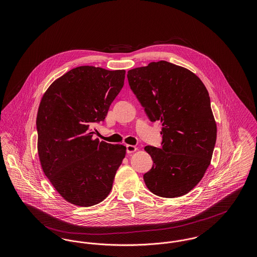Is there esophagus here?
<instances>
[{"label": "esophagus", "instance_id": "obj_1", "mask_svg": "<svg viewBox=\"0 0 257 257\" xmlns=\"http://www.w3.org/2000/svg\"><path fill=\"white\" fill-rule=\"evenodd\" d=\"M137 149H138V148H137V147H135V146H131V145L126 146V151H127V153H134Z\"/></svg>", "mask_w": 257, "mask_h": 257}]
</instances>
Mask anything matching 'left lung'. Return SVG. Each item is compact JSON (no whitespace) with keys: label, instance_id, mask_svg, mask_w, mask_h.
I'll return each mask as SVG.
<instances>
[{"label":"left lung","instance_id":"left-lung-1","mask_svg":"<svg viewBox=\"0 0 257 257\" xmlns=\"http://www.w3.org/2000/svg\"><path fill=\"white\" fill-rule=\"evenodd\" d=\"M128 82L147 116L162 123V147H145L153 160L144 175L148 190L162 197L188 194L202 179L217 139L207 89L187 68L166 61L131 69Z\"/></svg>","mask_w":257,"mask_h":257}]
</instances>
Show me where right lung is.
<instances>
[{
	"label": "right lung",
	"instance_id": "right-lung-1",
	"mask_svg": "<svg viewBox=\"0 0 257 257\" xmlns=\"http://www.w3.org/2000/svg\"><path fill=\"white\" fill-rule=\"evenodd\" d=\"M125 70L89 65L71 69L43 94L37 116V150L44 174L63 199L89 207L110 194L126 154L122 145L93 139L124 85Z\"/></svg>",
	"mask_w": 257,
	"mask_h": 257
}]
</instances>
